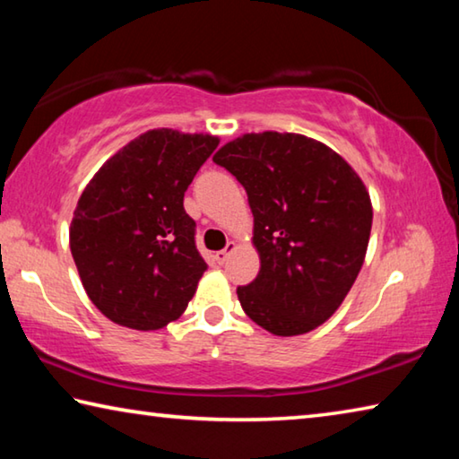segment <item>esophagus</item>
Instances as JSON below:
<instances>
[{"instance_id":"1","label":"esophagus","mask_w":459,"mask_h":459,"mask_svg":"<svg viewBox=\"0 0 459 459\" xmlns=\"http://www.w3.org/2000/svg\"><path fill=\"white\" fill-rule=\"evenodd\" d=\"M235 248H237V245H235V243H229V245H227V248H222V251L214 253V259L219 261V263H224V261L229 259V255H230L232 251H235Z\"/></svg>"}]
</instances>
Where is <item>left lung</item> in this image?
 I'll list each match as a JSON object with an SVG mask.
<instances>
[{
  "mask_svg": "<svg viewBox=\"0 0 459 459\" xmlns=\"http://www.w3.org/2000/svg\"><path fill=\"white\" fill-rule=\"evenodd\" d=\"M243 184L261 269L237 295L245 314L275 336L328 322L367 257L372 204L354 168L301 134H243L214 153Z\"/></svg>",
  "mask_w": 459,
  "mask_h": 459,
  "instance_id": "obj_1",
  "label": "left lung"
}]
</instances>
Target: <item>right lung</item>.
I'll return each instance as SVG.
<instances>
[{"label": "right lung", "mask_w": 459, "mask_h": 459, "mask_svg": "<svg viewBox=\"0 0 459 459\" xmlns=\"http://www.w3.org/2000/svg\"><path fill=\"white\" fill-rule=\"evenodd\" d=\"M219 142L150 129L113 153L82 190L71 253L89 299L111 322L160 330L188 307L206 263L184 192Z\"/></svg>", "instance_id": "1"}]
</instances>
